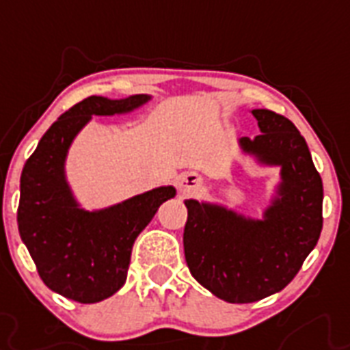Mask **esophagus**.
I'll return each instance as SVG.
<instances>
[{"instance_id": "34e87169", "label": "esophagus", "mask_w": 350, "mask_h": 350, "mask_svg": "<svg viewBox=\"0 0 350 350\" xmlns=\"http://www.w3.org/2000/svg\"><path fill=\"white\" fill-rule=\"evenodd\" d=\"M200 185V180L196 178V174H181L178 178V187H180L181 192H191L194 189H198Z\"/></svg>"}]
</instances>
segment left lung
I'll use <instances>...</instances> for the list:
<instances>
[{
	"instance_id": "8db88e82",
	"label": "left lung",
	"mask_w": 350,
	"mask_h": 350,
	"mask_svg": "<svg viewBox=\"0 0 350 350\" xmlns=\"http://www.w3.org/2000/svg\"><path fill=\"white\" fill-rule=\"evenodd\" d=\"M250 112L261 134L239 137V150L261 167H280V183L261 218L221 203L185 200L189 271L229 304H252L287 287L323 227V185L304 136L276 112Z\"/></svg>"
}]
</instances>
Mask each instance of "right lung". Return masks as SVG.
<instances>
[{
  "mask_svg": "<svg viewBox=\"0 0 350 350\" xmlns=\"http://www.w3.org/2000/svg\"><path fill=\"white\" fill-rule=\"evenodd\" d=\"M152 96L123 100L90 96L63 112L43 134L21 172L19 236L46 287L79 304L111 298L126 280L132 245L159 205L176 196L172 185L87 211L67 181L65 161L74 137L92 116L129 114Z\"/></svg>",
  "mask_w": 350,
  "mask_h": 350,
  "instance_id": "right-lung-1",
  "label": "right lung"
}]
</instances>
